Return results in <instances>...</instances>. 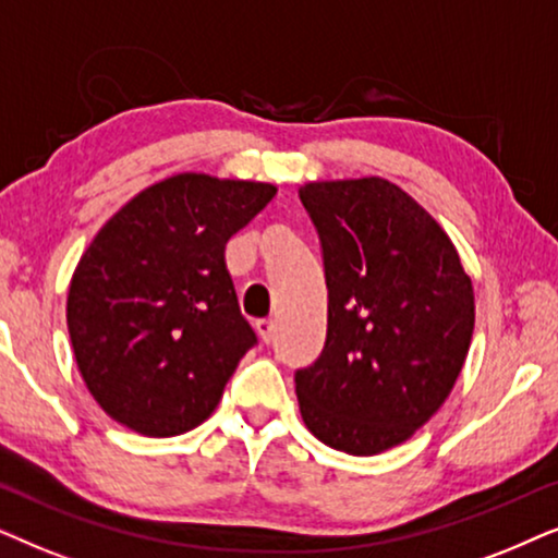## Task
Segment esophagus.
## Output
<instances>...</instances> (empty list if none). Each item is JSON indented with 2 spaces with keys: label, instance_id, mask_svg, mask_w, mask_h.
<instances>
[{
  "label": "esophagus",
  "instance_id": "obj_1",
  "mask_svg": "<svg viewBox=\"0 0 558 558\" xmlns=\"http://www.w3.org/2000/svg\"><path fill=\"white\" fill-rule=\"evenodd\" d=\"M255 329L259 333V339H263V344H270L272 337H275V324L270 322V318H263V322H257Z\"/></svg>",
  "mask_w": 558,
  "mask_h": 558
}]
</instances>
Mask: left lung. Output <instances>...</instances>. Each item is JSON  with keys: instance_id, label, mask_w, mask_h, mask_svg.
Here are the masks:
<instances>
[{"instance_id": "left-lung-1", "label": "left lung", "mask_w": 558, "mask_h": 558, "mask_svg": "<svg viewBox=\"0 0 558 558\" xmlns=\"http://www.w3.org/2000/svg\"><path fill=\"white\" fill-rule=\"evenodd\" d=\"M329 322L295 369L303 423L326 447L373 457L411 439L454 388L474 329L472 280L434 217L385 178L306 183Z\"/></svg>"}]
</instances>
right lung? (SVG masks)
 <instances>
[{"label": "right lung", "mask_w": 558, "mask_h": 558, "mask_svg": "<svg viewBox=\"0 0 558 558\" xmlns=\"http://www.w3.org/2000/svg\"><path fill=\"white\" fill-rule=\"evenodd\" d=\"M275 193L181 173L137 193L88 244L65 318L88 392L122 426L162 439L217 408L257 344L225 247Z\"/></svg>", "instance_id": "right-lung-1"}]
</instances>
